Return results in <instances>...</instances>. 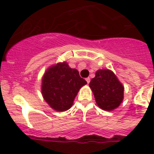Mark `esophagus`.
Listing matches in <instances>:
<instances>
[{
  "label": "esophagus",
  "instance_id": "obj_1",
  "mask_svg": "<svg viewBox=\"0 0 154 154\" xmlns=\"http://www.w3.org/2000/svg\"><path fill=\"white\" fill-rule=\"evenodd\" d=\"M85 80H86V82H87V83H88V84H89V82H90V78H89V77H87Z\"/></svg>",
  "mask_w": 154,
  "mask_h": 154
}]
</instances>
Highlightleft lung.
<instances>
[{
	"label": "left lung",
	"instance_id": "8db88e82",
	"mask_svg": "<svg viewBox=\"0 0 154 154\" xmlns=\"http://www.w3.org/2000/svg\"><path fill=\"white\" fill-rule=\"evenodd\" d=\"M89 87L97 105L103 110L111 111L117 109L124 98V86L109 69L97 70Z\"/></svg>",
	"mask_w": 154,
	"mask_h": 154
}]
</instances>
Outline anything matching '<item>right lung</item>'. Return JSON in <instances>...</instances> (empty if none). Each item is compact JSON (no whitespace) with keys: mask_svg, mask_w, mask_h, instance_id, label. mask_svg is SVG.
<instances>
[{"mask_svg":"<svg viewBox=\"0 0 154 154\" xmlns=\"http://www.w3.org/2000/svg\"><path fill=\"white\" fill-rule=\"evenodd\" d=\"M86 84L79 72L68 63H57L49 67L42 77V96L52 109L63 112L69 109L79 89Z\"/></svg>","mask_w":154,"mask_h":154,"instance_id":"1","label":"right lung"}]
</instances>
